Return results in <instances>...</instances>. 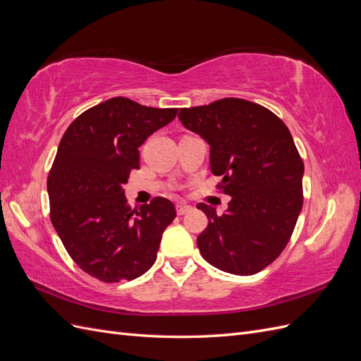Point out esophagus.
I'll return each instance as SVG.
<instances>
[{
    "mask_svg": "<svg viewBox=\"0 0 361 361\" xmlns=\"http://www.w3.org/2000/svg\"><path fill=\"white\" fill-rule=\"evenodd\" d=\"M191 209H192V207L188 206V204H182V203H178V204H176V212H178V215L188 214Z\"/></svg>",
    "mask_w": 361,
    "mask_h": 361,
    "instance_id": "1",
    "label": "esophagus"
}]
</instances>
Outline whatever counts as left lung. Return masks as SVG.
<instances>
[{"label": "left lung", "mask_w": 361, "mask_h": 361, "mask_svg": "<svg viewBox=\"0 0 361 361\" xmlns=\"http://www.w3.org/2000/svg\"><path fill=\"white\" fill-rule=\"evenodd\" d=\"M180 122L211 146L216 185L232 195L227 211L199 203L207 227L197 245L224 272L251 276L285 250L302 207L304 164L288 126L268 108L239 97L180 108Z\"/></svg>", "instance_id": "8db88e82"}]
</instances>
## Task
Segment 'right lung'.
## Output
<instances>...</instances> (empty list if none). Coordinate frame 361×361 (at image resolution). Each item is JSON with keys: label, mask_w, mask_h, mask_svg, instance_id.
<instances>
[{"label": "right lung", "mask_w": 361, "mask_h": 361, "mask_svg": "<svg viewBox=\"0 0 361 361\" xmlns=\"http://www.w3.org/2000/svg\"><path fill=\"white\" fill-rule=\"evenodd\" d=\"M178 108L111 97L76 117L61 137L48 176L49 216L69 256L105 281L134 280L155 264L174 204L155 197L130 207L123 183L140 167L138 147Z\"/></svg>", "instance_id": "1"}]
</instances>
